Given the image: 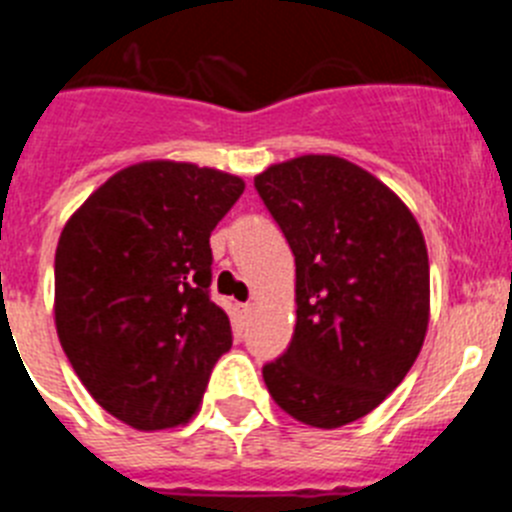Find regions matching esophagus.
Listing matches in <instances>:
<instances>
[{
	"label": "esophagus",
	"instance_id": "34e87169",
	"mask_svg": "<svg viewBox=\"0 0 512 512\" xmlns=\"http://www.w3.org/2000/svg\"><path fill=\"white\" fill-rule=\"evenodd\" d=\"M253 307H256V305H253V302H243V305H238V312H241L243 318H248V315H251V312H253Z\"/></svg>",
	"mask_w": 512,
	"mask_h": 512
}]
</instances>
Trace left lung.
Instances as JSON below:
<instances>
[{"instance_id":"8db88e82","label":"left lung","mask_w":512,"mask_h":512,"mask_svg":"<svg viewBox=\"0 0 512 512\" xmlns=\"http://www.w3.org/2000/svg\"><path fill=\"white\" fill-rule=\"evenodd\" d=\"M295 253L292 343L264 366L279 408L312 428L372 413L418 359L431 271L418 220L377 176L330 153L253 179Z\"/></svg>"}]
</instances>
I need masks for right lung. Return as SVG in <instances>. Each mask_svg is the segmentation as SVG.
<instances>
[{
  "label": "right lung",
  "instance_id": "obj_1",
  "mask_svg": "<svg viewBox=\"0 0 512 512\" xmlns=\"http://www.w3.org/2000/svg\"><path fill=\"white\" fill-rule=\"evenodd\" d=\"M246 182L187 161L120 169L66 220L53 318L76 377L117 420L164 431L194 418L233 346L210 300V233Z\"/></svg>",
  "mask_w": 512,
  "mask_h": 512
}]
</instances>
